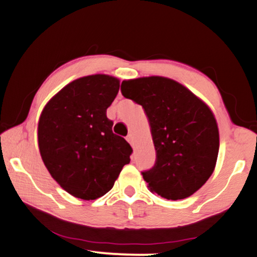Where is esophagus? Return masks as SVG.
Listing matches in <instances>:
<instances>
[{
	"instance_id": "34e87169",
	"label": "esophagus",
	"mask_w": 257,
	"mask_h": 257,
	"mask_svg": "<svg viewBox=\"0 0 257 257\" xmlns=\"http://www.w3.org/2000/svg\"><path fill=\"white\" fill-rule=\"evenodd\" d=\"M127 141H128V143L132 146H134V138H133V135L132 134H128V136H127Z\"/></svg>"
}]
</instances>
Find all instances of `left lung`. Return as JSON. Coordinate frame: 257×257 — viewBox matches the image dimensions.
Masks as SVG:
<instances>
[{"label":"left lung","instance_id":"8db88e82","mask_svg":"<svg viewBox=\"0 0 257 257\" xmlns=\"http://www.w3.org/2000/svg\"><path fill=\"white\" fill-rule=\"evenodd\" d=\"M121 93L142 105L149 120L156 160L143 171L152 193L184 199L205 184L219 153V129L205 103L164 77L124 80Z\"/></svg>","mask_w":257,"mask_h":257}]
</instances>
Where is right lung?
Masks as SVG:
<instances>
[{"mask_svg": "<svg viewBox=\"0 0 257 257\" xmlns=\"http://www.w3.org/2000/svg\"><path fill=\"white\" fill-rule=\"evenodd\" d=\"M119 87V79L111 76L82 77L61 89L42 112V160L72 196L85 201L103 196L130 162L132 146L113 134V121L106 116Z\"/></svg>", "mask_w": 257, "mask_h": 257, "instance_id": "right-lung-1", "label": "right lung"}]
</instances>
